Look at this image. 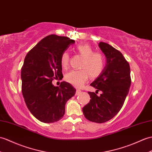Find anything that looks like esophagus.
<instances>
[{
  "label": "esophagus",
  "instance_id": "obj_1",
  "mask_svg": "<svg viewBox=\"0 0 152 152\" xmlns=\"http://www.w3.org/2000/svg\"><path fill=\"white\" fill-rule=\"evenodd\" d=\"M80 93H81V91H80V90H79V89H77V90H76V92L75 95H76V96H77V95H78L79 94H80Z\"/></svg>",
  "mask_w": 152,
  "mask_h": 152
}]
</instances>
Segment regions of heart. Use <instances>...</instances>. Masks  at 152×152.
<instances>
[{
	"instance_id": "obj_1",
	"label": "heart",
	"mask_w": 152,
	"mask_h": 152,
	"mask_svg": "<svg viewBox=\"0 0 152 152\" xmlns=\"http://www.w3.org/2000/svg\"><path fill=\"white\" fill-rule=\"evenodd\" d=\"M76 52L83 60L81 63L80 70H72L65 75V80L77 88L83 86L89 79V75L92 78H96L103 72L105 61L104 55L100 52H94L93 48L87 44H79L75 47ZM69 53L63 52L60 58L62 67L66 68L69 64Z\"/></svg>"
}]
</instances>
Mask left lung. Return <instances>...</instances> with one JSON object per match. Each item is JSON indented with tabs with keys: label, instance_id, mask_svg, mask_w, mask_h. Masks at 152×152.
I'll return each instance as SVG.
<instances>
[{
	"label": "left lung",
	"instance_id": "1",
	"mask_svg": "<svg viewBox=\"0 0 152 152\" xmlns=\"http://www.w3.org/2000/svg\"><path fill=\"white\" fill-rule=\"evenodd\" d=\"M100 48L106 57L103 72L91 86L96 91L88 92L91 99L83 107L87 120L104 123L113 118L124 105L131 86L130 67L122 53L107 43L100 42ZM102 93L98 97L97 92Z\"/></svg>",
	"mask_w": 152,
	"mask_h": 152
}]
</instances>
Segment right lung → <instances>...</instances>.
Returning <instances> with one entry per match:
<instances>
[{
  "mask_svg": "<svg viewBox=\"0 0 152 152\" xmlns=\"http://www.w3.org/2000/svg\"><path fill=\"white\" fill-rule=\"evenodd\" d=\"M75 40L54 34L43 38L26 54L21 68L22 93L28 109L39 121L52 123L61 119L65 104L76 90L62 82L59 87L54 79L63 78L60 58Z\"/></svg>",
  "mask_w": 152,
  "mask_h": 152,
  "instance_id": "1",
  "label": "right lung"
}]
</instances>
